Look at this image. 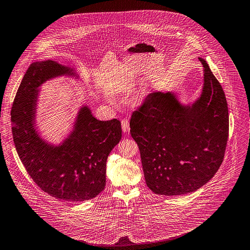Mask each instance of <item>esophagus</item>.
I'll return each instance as SVG.
<instances>
[{"mask_svg":"<svg viewBox=\"0 0 250 250\" xmlns=\"http://www.w3.org/2000/svg\"><path fill=\"white\" fill-rule=\"evenodd\" d=\"M122 128H123L124 132H128L129 131L130 127H129V123H128L127 120H125V119L122 120Z\"/></svg>","mask_w":250,"mask_h":250,"instance_id":"esophagus-1","label":"esophagus"}]
</instances>
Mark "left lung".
<instances>
[{
	"label": "left lung",
	"mask_w": 250,
	"mask_h": 250,
	"mask_svg": "<svg viewBox=\"0 0 250 250\" xmlns=\"http://www.w3.org/2000/svg\"><path fill=\"white\" fill-rule=\"evenodd\" d=\"M201 96L182 105L173 92L150 93L132 113L130 134L137 143L146 184L157 195L192 193L219 169L229 136L225 93L208 64Z\"/></svg>",
	"instance_id": "left-lung-1"
}]
</instances>
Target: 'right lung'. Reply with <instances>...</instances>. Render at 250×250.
Masks as SVG:
<instances>
[{
	"label": "right lung",
	"mask_w": 250,
	"mask_h": 250,
	"mask_svg": "<svg viewBox=\"0 0 250 250\" xmlns=\"http://www.w3.org/2000/svg\"><path fill=\"white\" fill-rule=\"evenodd\" d=\"M63 75L76 73L53 60L29 66L11 107L12 136L25 169L43 192L58 200L83 202L104 190L107 158L122 138V127L119 120L99 121L83 106L73 131L61 144L42 140L35 128L38 87Z\"/></svg>",
	"instance_id": "add662e5"
}]
</instances>
